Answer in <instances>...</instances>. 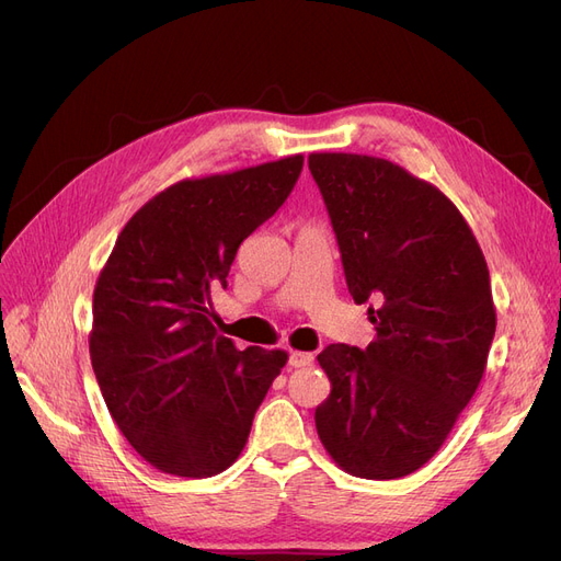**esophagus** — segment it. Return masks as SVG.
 I'll use <instances>...</instances> for the list:
<instances>
[{
    "mask_svg": "<svg viewBox=\"0 0 561 561\" xmlns=\"http://www.w3.org/2000/svg\"><path fill=\"white\" fill-rule=\"evenodd\" d=\"M290 365H293V367H309V365H313V353L293 351V353H290Z\"/></svg>",
    "mask_w": 561,
    "mask_h": 561,
    "instance_id": "34e87169",
    "label": "esophagus"
}]
</instances>
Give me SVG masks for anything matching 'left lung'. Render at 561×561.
<instances>
[{"instance_id":"8db88e82","label":"left lung","mask_w":561,"mask_h":561,"mask_svg":"<svg viewBox=\"0 0 561 561\" xmlns=\"http://www.w3.org/2000/svg\"><path fill=\"white\" fill-rule=\"evenodd\" d=\"M311 175L355 304L377 336L318 355L332 383L316 431L355 478L398 480L428 463L478 390L496 309L482 248L435 184L367 154L313 151Z\"/></svg>"}]
</instances>
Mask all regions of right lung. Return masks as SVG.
<instances>
[{"label":"right lung","mask_w":561,"mask_h":561,"mask_svg":"<svg viewBox=\"0 0 561 561\" xmlns=\"http://www.w3.org/2000/svg\"><path fill=\"white\" fill-rule=\"evenodd\" d=\"M293 154L186 178L149 198L118 233L93 290L91 363L107 410L147 463L213 478L241 456L287 353L236 348L213 325L236 250L301 173Z\"/></svg>","instance_id":"right-lung-1"}]
</instances>
